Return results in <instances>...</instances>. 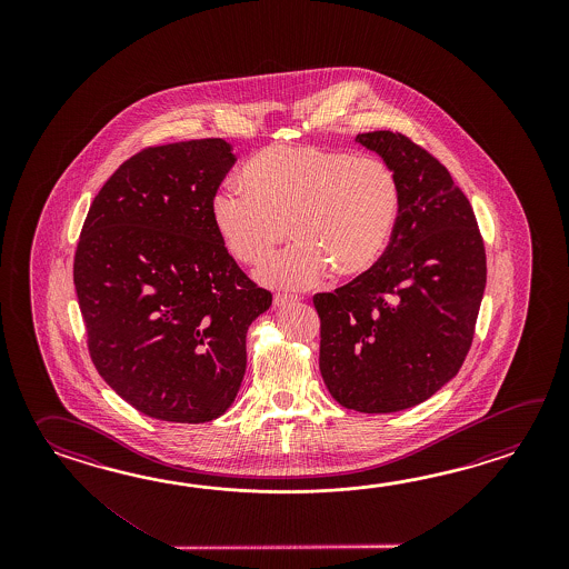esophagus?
Masks as SVG:
<instances>
[{"instance_id": "esophagus-1", "label": "esophagus", "mask_w": 569, "mask_h": 569, "mask_svg": "<svg viewBox=\"0 0 569 569\" xmlns=\"http://www.w3.org/2000/svg\"><path fill=\"white\" fill-rule=\"evenodd\" d=\"M299 301V297L295 295H274V307H287L290 302Z\"/></svg>"}]
</instances>
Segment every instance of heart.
<instances>
[{
	"mask_svg": "<svg viewBox=\"0 0 569 569\" xmlns=\"http://www.w3.org/2000/svg\"><path fill=\"white\" fill-rule=\"evenodd\" d=\"M219 238L238 262L258 267L272 289H307L331 270L362 277L387 252L400 213V184L385 160L321 146H272L218 187L209 203Z\"/></svg>",
	"mask_w": 569,
	"mask_h": 569,
	"instance_id": "b5f03b06",
	"label": "heart"
}]
</instances>
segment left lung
Wrapping results in <instances>:
<instances>
[{
    "mask_svg": "<svg viewBox=\"0 0 569 569\" xmlns=\"http://www.w3.org/2000/svg\"><path fill=\"white\" fill-rule=\"evenodd\" d=\"M356 142L395 170L400 213L372 270L315 295L319 370L346 409L405 411L460 372L486 289V252L468 197L437 158L388 130Z\"/></svg>",
    "mask_w": 569,
    "mask_h": 569,
    "instance_id": "left-lung-1",
    "label": "left lung"
}]
</instances>
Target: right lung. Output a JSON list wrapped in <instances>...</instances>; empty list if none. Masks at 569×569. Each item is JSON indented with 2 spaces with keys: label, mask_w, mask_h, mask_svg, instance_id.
<instances>
[{
  "label": "right lung",
  "mask_w": 569,
  "mask_h": 569,
  "mask_svg": "<svg viewBox=\"0 0 569 569\" xmlns=\"http://www.w3.org/2000/svg\"><path fill=\"white\" fill-rule=\"evenodd\" d=\"M233 164L221 138L146 148L109 177L81 230L73 279L91 360L152 419L206 423L228 411L248 327L272 305L209 213Z\"/></svg>",
  "instance_id": "obj_1"
}]
</instances>
